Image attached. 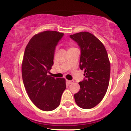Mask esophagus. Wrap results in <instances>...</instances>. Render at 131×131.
<instances>
[{"label": "esophagus", "mask_w": 131, "mask_h": 131, "mask_svg": "<svg viewBox=\"0 0 131 131\" xmlns=\"http://www.w3.org/2000/svg\"><path fill=\"white\" fill-rule=\"evenodd\" d=\"M67 83L68 84H71L73 83V82H74V81H71V80H67Z\"/></svg>", "instance_id": "34e87169"}]
</instances>
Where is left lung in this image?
<instances>
[{"label": "left lung", "instance_id": "1", "mask_svg": "<svg viewBox=\"0 0 131 131\" xmlns=\"http://www.w3.org/2000/svg\"><path fill=\"white\" fill-rule=\"evenodd\" d=\"M70 37L80 48L79 68L85 73L79 82L80 90L74 95L75 102L81 108H92L102 101L108 87V56L103 43L91 33L80 32Z\"/></svg>", "mask_w": 131, "mask_h": 131}]
</instances>
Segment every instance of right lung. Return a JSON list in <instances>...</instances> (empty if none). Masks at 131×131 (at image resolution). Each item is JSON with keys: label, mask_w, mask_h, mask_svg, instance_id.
Returning <instances> with one entry per match:
<instances>
[{"label": "right lung", "mask_w": 131, "mask_h": 131, "mask_svg": "<svg viewBox=\"0 0 131 131\" xmlns=\"http://www.w3.org/2000/svg\"><path fill=\"white\" fill-rule=\"evenodd\" d=\"M63 36L57 31H43L34 36L25 49L23 81L29 99L43 111L57 108L66 89L64 78L55 79L47 75L53 64L56 47Z\"/></svg>", "instance_id": "add662e5"}]
</instances>
